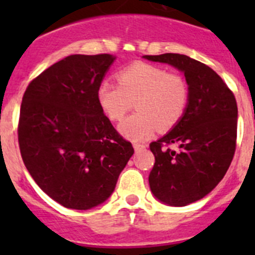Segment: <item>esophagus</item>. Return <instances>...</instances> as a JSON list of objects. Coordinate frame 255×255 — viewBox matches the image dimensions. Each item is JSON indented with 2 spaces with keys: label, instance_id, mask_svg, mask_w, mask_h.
Here are the masks:
<instances>
[{
  "label": "esophagus",
  "instance_id": "34e87169",
  "mask_svg": "<svg viewBox=\"0 0 255 255\" xmlns=\"http://www.w3.org/2000/svg\"><path fill=\"white\" fill-rule=\"evenodd\" d=\"M134 149H135V152H141L143 149H145V144L134 143Z\"/></svg>",
  "mask_w": 255,
  "mask_h": 255
}]
</instances>
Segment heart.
<instances>
[{
    "mask_svg": "<svg viewBox=\"0 0 255 255\" xmlns=\"http://www.w3.org/2000/svg\"><path fill=\"white\" fill-rule=\"evenodd\" d=\"M117 80H103L97 89V101L112 121H120L135 102L138 112L119 126L128 139L144 140L158 128L171 129L188 108L190 89L186 79L161 66L135 62L121 70Z\"/></svg>",
    "mask_w": 255,
    "mask_h": 255,
    "instance_id": "obj_1",
    "label": "heart"
}]
</instances>
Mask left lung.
I'll return each instance as SVG.
<instances>
[{
    "label": "left lung",
    "instance_id": "1",
    "mask_svg": "<svg viewBox=\"0 0 255 255\" xmlns=\"http://www.w3.org/2000/svg\"><path fill=\"white\" fill-rule=\"evenodd\" d=\"M144 58L181 70L190 89L181 120L149 144L155 158L150 190L163 203L186 206L211 193L231 164L238 134L235 96L216 71L188 56L163 53Z\"/></svg>",
    "mask_w": 255,
    "mask_h": 255
}]
</instances>
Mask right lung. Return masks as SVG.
Wrapping results in <instances>:
<instances>
[{
  "instance_id": "1",
  "label": "right lung",
  "mask_w": 255,
  "mask_h": 255,
  "mask_svg": "<svg viewBox=\"0 0 255 255\" xmlns=\"http://www.w3.org/2000/svg\"><path fill=\"white\" fill-rule=\"evenodd\" d=\"M114 60L106 53L67 56L33 79L22 96V161L38 186L66 208L103 203L134 154L97 101Z\"/></svg>"
}]
</instances>
